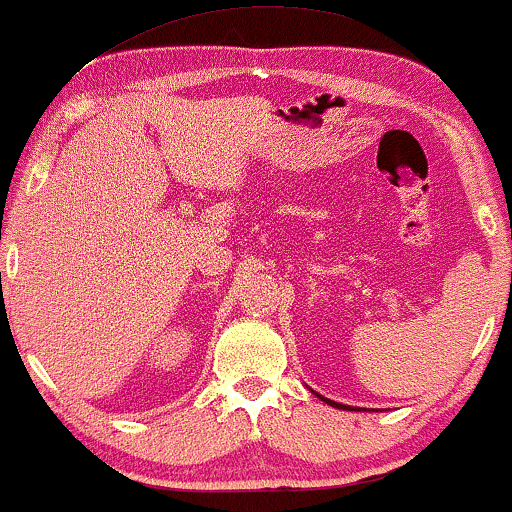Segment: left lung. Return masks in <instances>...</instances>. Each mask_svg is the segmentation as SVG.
<instances>
[{
	"label": "left lung",
	"instance_id": "left-lung-1",
	"mask_svg": "<svg viewBox=\"0 0 512 512\" xmlns=\"http://www.w3.org/2000/svg\"><path fill=\"white\" fill-rule=\"evenodd\" d=\"M324 402L327 404H331V407H338V409H350V407H345V404H338V402H334V400H327V397H322Z\"/></svg>",
	"mask_w": 512,
	"mask_h": 512
}]
</instances>
